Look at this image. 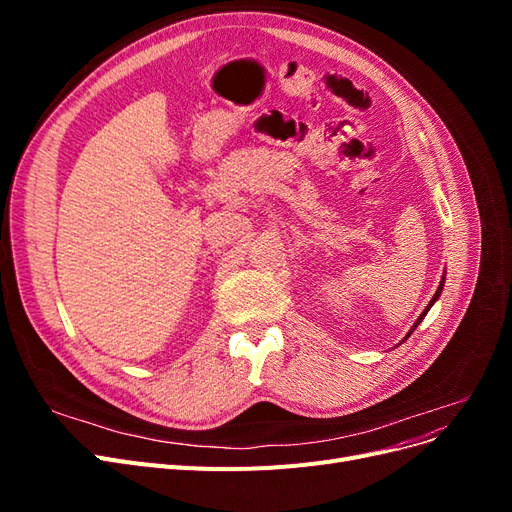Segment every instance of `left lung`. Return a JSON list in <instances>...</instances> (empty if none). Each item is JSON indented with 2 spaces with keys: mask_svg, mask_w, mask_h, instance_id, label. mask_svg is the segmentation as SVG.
I'll list each match as a JSON object with an SVG mask.
<instances>
[{
  "mask_svg": "<svg viewBox=\"0 0 512 512\" xmlns=\"http://www.w3.org/2000/svg\"><path fill=\"white\" fill-rule=\"evenodd\" d=\"M444 282H446V271H444V275H442V280H440V286H438V290H436V294H433V299H431V301H429V303H427V307H425V309H423V314H421V316H418V318H416V322H414V324H412V329H410V331H408V335H406V337H404V339H401V342H406V339H408V337H410V335H412V331H414V329H416V327H418V324H421V322H423V318H425V316H427V312H429V309H431V305H433V303H436V301H438V299H440V294H442V288H444Z\"/></svg>",
  "mask_w": 512,
  "mask_h": 512,
  "instance_id": "1",
  "label": "left lung"
}]
</instances>
